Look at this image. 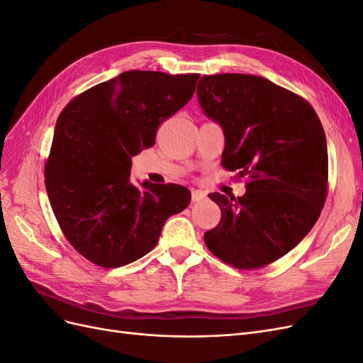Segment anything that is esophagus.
Instances as JSON below:
<instances>
[{"instance_id":"34e87169","label":"esophagus","mask_w":363,"mask_h":363,"mask_svg":"<svg viewBox=\"0 0 363 363\" xmlns=\"http://www.w3.org/2000/svg\"><path fill=\"white\" fill-rule=\"evenodd\" d=\"M203 199H206V194H204L203 191L192 189V201H194V203H199V201H201Z\"/></svg>"}]
</instances>
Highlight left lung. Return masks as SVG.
Segmentation results:
<instances>
[{
  "label": "left lung",
  "mask_w": 363,
  "mask_h": 363,
  "mask_svg": "<svg viewBox=\"0 0 363 363\" xmlns=\"http://www.w3.org/2000/svg\"><path fill=\"white\" fill-rule=\"evenodd\" d=\"M196 95L223 127V167L248 177L242 196L208 195L221 221L204 242L238 269L267 267L298 245L321 215L328 180L321 121L304 98L259 75H204Z\"/></svg>",
  "instance_id": "1"
}]
</instances>
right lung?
I'll list each match as a JSON object with an SVG mask.
<instances>
[{
	"instance_id": "right-lung-1",
	"label": "right lung",
	"mask_w": 363,
	"mask_h": 363,
	"mask_svg": "<svg viewBox=\"0 0 363 363\" xmlns=\"http://www.w3.org/2000/svg\"><path fill=\"white\" fill-rule=\"evenodd\" d=\"M200 74L127 71L63 108L45 163V188L62 232L83 257L118 268L156 247L184 211L180 184L130 182L131 157L156 144L159 125L188 103Z\"/></svg>"
}]
</instances>
